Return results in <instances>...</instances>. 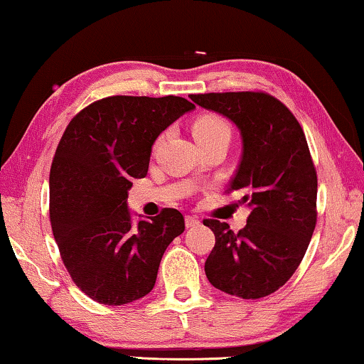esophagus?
Wrapping results in <instances>:
<instances>
[{
  "instance_id": "1",
  "label": "esophagus",
  "mask_w": 364,
  "mask_h": 364,
  "mask_svg": "<svg viewBox=\"0 0 364 364\" xmlns=\"http://www.w3.org/2000/svg\"><path fill=\"white\" fill-rule=\"evenodd\" d=\"M198 223H200V220H198L197 217H191V215H187V217H186V227H187V228L197 227Z\"/></svg>"
}]
</instances>
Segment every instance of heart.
I'll list each match as a JSON object with an SVG mask.
<instances>
[{"label": "heart", "mask_w": 364, "mask_h": 364, "mask_svg": "<svg viewBox=\"0 0 364 364\" xmlns=\"http://www.w3.org/2000/svg\"><path fill=\"white\" fill-rule=\"evenodd\" d=\"M192 134L198 146H203V144L222 141V139L228 141L232 129L225 119L217 116V114H203L193 122Z\"/></svg>", "instance_id": "heart-1"}]
</instances>
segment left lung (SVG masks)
Wrapping results in <instances>:
<instances>
[{
	"label": "left lung",
	"mask_w": 364,
	"mask_h": 364,
	"mask_svg": "<svg viewBox=\"0 0 364 364\" xmlns=\"http://www.w3.org/2000/svg\"><path fill=\"white\" fill-rule=\"evenodd\" d=\"M240 132L242 156L230 192L250 208L240 232L203 220L215 235L205 262L208 282L247 300L270 295L290 280L305 257L316 223V172L295 116L263 92L192 94Z\"/></svg>",
	"instance_id": "left-lung-1"
}]
</instances>
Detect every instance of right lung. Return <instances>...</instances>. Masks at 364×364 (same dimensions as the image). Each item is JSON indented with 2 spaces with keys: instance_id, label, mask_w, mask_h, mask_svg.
I'll return each instance as SVG.
<instances>
[{
  "instance_id": "right-lung-1",
  "label": "right lung",
  "mask_w": 364,
  "mask_h": 364,
  "mask_svg": "<svg viewBox=\"0 0 364 364\" xmlns=\"http://www.w3.org/2000/svg\"><path fill=\"white\" fill-rule=\"evenodd\" d=\"M193 109L177 96H112L64 131L49 173V215L64 267L94 301L146 296L164 252L186 228L176 208L134 222L127 197L134 178L146 177L156 139Z\"/></svg>"
}]
</instances>
